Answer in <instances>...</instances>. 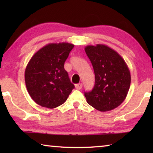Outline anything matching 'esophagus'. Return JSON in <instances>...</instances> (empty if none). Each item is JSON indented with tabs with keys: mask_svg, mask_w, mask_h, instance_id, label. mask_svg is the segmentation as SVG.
Wrapping results in <instances>:
<instances>
[{
	"mask_svg": "<svg viewBox=\"0 0 153 153\" xmlns=\"http://www.w3.org/2000/svg\"><path fill=\"white\" fill-rule=\"evenodd\" d=\"M75 87L77 90H81L82 88V84H77L75 85Z\"/></svg>",
	"mask_w": 153,
	"mask_h": 153,
	"instance_id": "obj_1",
	"label": "esophagus"
}]
</instances>
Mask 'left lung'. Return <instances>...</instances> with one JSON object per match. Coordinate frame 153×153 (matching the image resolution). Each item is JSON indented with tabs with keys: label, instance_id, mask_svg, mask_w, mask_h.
<instances>
[{
	"label": "left lung",
	"instance_id": "left-lung-1",
	"mask_svg": "<svg viewBox=\"0 0 153 153\" xmlns=\"http://www.w3.org/2000/svg\"><path fill=\"white\" fill-rule=\"evenodd\" d=\"M95 75L92 91L85 92L87 102L102 112L119 107L128 94L131 83L129 68L119 54L105 45L85 47Z\"/></svg>",
	"mask_w": 153,
	"mask_h": 153
}]
</instances>
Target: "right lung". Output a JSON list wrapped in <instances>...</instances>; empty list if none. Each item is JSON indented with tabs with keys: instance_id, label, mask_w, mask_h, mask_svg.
<instances>
[{
	"instance_id": "right-lung-1",
	"label": "right lung",
	"mask_w": 153,
	"mask_h": 153,
	"mask_svg": "<svg viewBox=\"0 0 153 153\" xmlns=\"http://www.w3.org/2000/svg\"><path fill=\"white\" fill-rule=\"evenodd\" d=\"M74 47L68 42L51 43L32 56L25 71L27 92L41 107L53 108L66 101L75 86L64 69Z\"/></svg>"
}]
</instances>
